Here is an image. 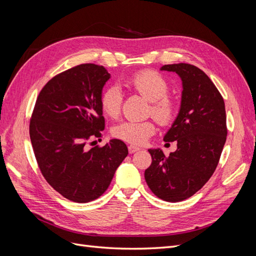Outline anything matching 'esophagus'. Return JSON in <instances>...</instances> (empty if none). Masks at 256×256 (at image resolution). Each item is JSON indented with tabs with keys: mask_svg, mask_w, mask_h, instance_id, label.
<instances>
[{
	"mask_svg": "<svg viewBox=\"0 0 256 256\" xmlns=\"http://www.w3.org/2000/svg\"><path fill=\"white\" fill-rule=\"evenodd\" d=\"M137 151H139V148L138 146H133V144H130L128 146V152H130V154H133V153H135Z\"/></svg>",
	"mask_w": 256,
	"mask_h": 256,
	"instance_id": "1",
	"label": "esophagus"
}]
</instances>
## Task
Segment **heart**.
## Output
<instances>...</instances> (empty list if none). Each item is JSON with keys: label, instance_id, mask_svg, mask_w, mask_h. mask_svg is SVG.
<instances>
[{"label": "heart", "instance_id": "1", "mask_svg": "<svg viewBox=\"0 0 256 256\" xmlns=\"http://www.w3.org/2000/svg\"><path fill=\"white\" fill-rule=\"evenodd\" d=\"M151 103V114L162 126H169L174 121L178 108L176 102L167 96L168 83L160 74L151 70L140 71L124 83ZM122 94L117 87L107 88L102 94L100 105L102 112L110 118H117L121 110ZM155 126L151 121H124L114 128L112 134L121 140L134 144H142L154 134Z\"/></svg>", "mask_w": 256, "mask_h": 256}]
</instances>
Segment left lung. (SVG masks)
<instances>
[{"label":"left lung","mask_w":256,"mask_h":256,"mask_svg":"<svg viewBox=\"0 0 256 256\" xmlns=\"http://www.w3.org/2000/svg\"><path fill=\"white\" fill-rule=\"evenodd\" d=\"M162 71L176 72L182 80L180 106L176 120L164 136L176 142L178 149L164 156L149 149L151 166L144 171L152 192L167 202L188 199L210 178L226 140L224 98L210 78L189 64H164Z\"/></svg>","instance_id":"1"}]
</instances>
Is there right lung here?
<instances>
[{"label": "right lung", "instance_id": "1", "mask_svg": "<svg viewBox=\"0 0 256 256\" xmlns=\"http://www.w3.org/2000/svg\"><path fill=\"white\" fill-rule=\"evenodd\" d=\"M110 78L103 66L94 64L58 74L40 92L30 122L41 173L57 192L76 203L102 196L128 154L119 139L102 148L87 146L92 138L101 137L105 128L100 98Z\"/></svg>", "mask_w": 256, "mask_h": 256}]
</instances>
